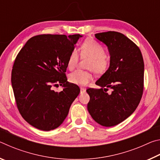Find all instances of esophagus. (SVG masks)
Segmentation results:
<instances>
[{"instance_id":"esophagus-1","label":"esophagus","mask_w":160,"mask_h":160,"mask_svg":"<svg viewBox=\"0 0 160 160\" xmlns=\"http://www.w3.org/2000/svg\"><path fill=\"white\" fill-rule=\"evenodd\" d=\"M80 92L82 93V92H85L86 91V90L84 88H80Z\"/></svg>"}]
</instances>
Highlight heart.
Here are the masks:
<instances>
[{
	"label": "heart",
	"instance_id": "b5f03b06",
	"mask_svg": "<svg viewBox=\"0 0 160 160\" xmlns=\"http://www.w3.org/2000/svg\"><path fill=\"white\" fill-rule=\"evenodd\" d=\"M80 53L82 56L90 58L87 68L90 70H77L72 72L68 75L70 82L77 85L85 86L92 79V71L96 75H102L109 70L110 60L106 56L104 48L94 40L88 39L83 42L80 48ZM78 61V53L76 49H73L70 53L68 58L67 66L70 70H72L76 66Z\"/></svg>",
	"mask_w": 160,
	"mask_h": 160
}]
</instances>
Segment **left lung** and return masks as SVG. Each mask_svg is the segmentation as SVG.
Instances as JSON below:
<instances>
[{"instance_id": "1", "label": "left lung", "mask_w": 160, "mask_h": 160, "mask_svg": "<svg viewBox=\"0 0 160 160\" xmlns=\"http://www.w3.org/2000/svg\"><path fill=\"white\" fill-rule=\"evenodd\" d=\"M110 54L109 70L96 82L100 89L89 88L88 109L100 125H117L135 112L144 89V61L139 47L120 32L95 34ZM108 88L112 90L108 94Z\"/></svg>"}]
</instances>
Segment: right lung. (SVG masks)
I'll return each instance as SVG.
<instances>
[{"mask_svg":"<svg viewBox=\"0 0 160 160\" xmlns=\"http://www.w3.org/2000/svg\"><path fill=\"white\" fill-rule=\"evenodd\" d=\"M80 34H39L29 39L13 64L11 82L19 112L36 128L55 129L63 122L79 94L77 85L67 81L68 58ZM63 85L57 93L53 86Z\"/></svg>","mask_w":160,"mask_h":160,"instance_id":"obj_1","label":"right lung"}]
</instances>
